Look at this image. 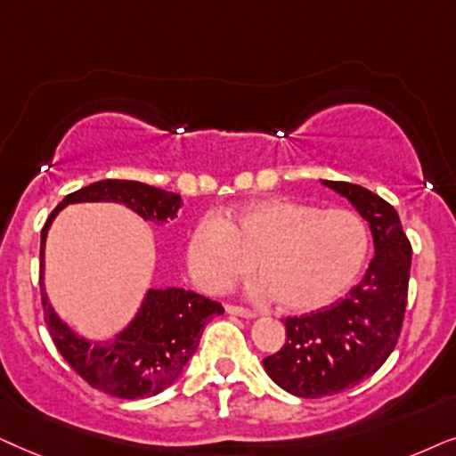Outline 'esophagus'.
<instances>
[{"mask_svg":"<svg viewBox=\"0 0 456 456\" xmlns=\"http://www.w3.org/2000/svg\"><path fill=\"white\" fill-rule=\"evenodd\" d=\"M224 308H227V313H232V314H238V317L254 319V311H250V308H244V306H235V305H227V306H224Z\"/></svg>","mask_w":456,"mask_h":456,"instance_id":"1","label":"esophagus"}]
</instances>
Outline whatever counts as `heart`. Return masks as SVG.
Returning a JSON list of instances; mask_svg holds the SVG:
<instances>
[{"mask_svg":"<svg viewBox=\"0 0 456 456\" xmlns=\"http://www.w3.org/2000/svg\"><path fill=\"white\" fill-rule=\"evenodd\" d=\"M367 252V224L354 210L263 198L198 223L187 266L200 288L218 294L250 275L256 260L263 291L281 311L313 313L356 281Z\"/></svg>","mask_w":456,"mask_h":456,"instance_id":"heart-1","label":"heart"}]
</instances>
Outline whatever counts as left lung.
I'll list each match as a JSON object with an SVG mask.
<instances>
[{
  "mask_svg": "<svg viewBox=\"0 0 456 456\" xmlns=\"http://www.w3.org/2000/svg\"><path fill=\"white\" fill-rule=\"evenodd\" d=\"M321 183L348 200L369 223L375 256L346 298L283 319V348L263 365L279 387L300 398L333 396L371 378L396 348L409 296L412 250L394 206L361 185Z\"/></svg>",
  "mask_w": 456,
  "mask_h": 456,
  "instance_id": "1",
  "label": "left lung"
}]
</instances>
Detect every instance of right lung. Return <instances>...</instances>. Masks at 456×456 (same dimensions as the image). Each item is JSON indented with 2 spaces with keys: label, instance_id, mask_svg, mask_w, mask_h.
Segmentation results:
<instances>
[{
  "label": "right lung",
  "instance_id": "obj_1",
  "mask_svg": "<svg viewBox=\"0 0 456 456\" xmlns=\"http://www.w3.org/2000/svg\"><path fill=\"white\" fill-rule=\"evenodd\" d=\"M78 202H117L143 221L165 223L181 208V196L139 181L104 179L69 193L41 229V279L45 238L52 221L64 206ZM44 285V283H41ZM44 319L64 361L95 390L117 398L156 396L175 384L187 361L198 350L204 327L223 314L218 302L181 288L148 289L135 319L108 342L91 344L77 336L53 311L41 288Z\"/></svg>",
  "mask_w": 456,
  "mask_h": 456
}]
</instances>
